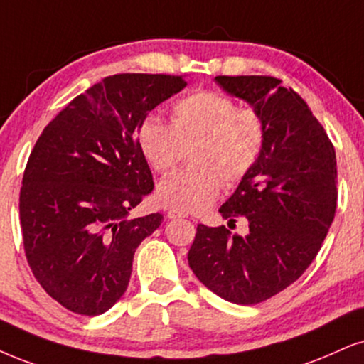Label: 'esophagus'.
<instances>
[{
    "label": "esophagus",
    "mask_w": 364,
    "mask_h": 364,
    "mask_svg": "<svg viewBox=\"0 0 364 364\" xmlns=\"http://www.w3.org/2000/svg\"><path fill=\"white\" fill-rule=\"evenodd\" d=\"M185 213H179V211H174V210H169L168 211V218L169 220H176V218H183Z\"/></svg>",
    "instance_id": "obj_1"
}]
</instances>
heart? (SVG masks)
<instances>
[{
  "instance_id": "heart-1",
  "label": "heart",
  "mask_w": 364,
  "mask_h": 364,
  "mask_svg": "<svg viewBox=\"0 0 364 364\" xmlns=\"http://www.w3.org/2000/svg\"><path fill=\"white\" fill-rule=\"evenodd\" d=\"M267 127L255 109H240L220 92H193L176 100L171 126L149 116L137 129V142L156 173H169L191 151L193 168L164 178L156 190L163 208L198 213L213 203L225 185H237L254 169Z\"/></svg>"
}]
</instances>
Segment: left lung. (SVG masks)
Here are the masks:
<instances>
[{
	"mask_svg": "<svg viewBox=\"0 0 364 364\" xmlns=\"http://www.w3.org/2000/svg\"><path fill=\"white\" fill-rule=\"evenodd\" d=\"M215 82L264 117L267 136L254 169L220 206L228 227L242 216L248 233L198 225L188 264L216 296L252 306L296 282L321 250L338 200L336 153L304 99L279 79L218 75Z\"/></svg>",
	"mask_w": 364,
	"mask_h": 364,
	"instance_id": "obj_1",
	"label": "left lung"
}]
</instances>
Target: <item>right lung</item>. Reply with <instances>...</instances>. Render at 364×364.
I'll list each match as a JSON object with an SVG mask.
<instances>
[{
	"mask_svg": "<svg viewBox=\"0 0 364 364\" xmlns=\"http://www.w3.org/2000/svg\"><path fill=\"white\" fill-rule=\"evenodd\" d=\"M185 87L178 75L105 77L36 141L20 191L23 245L35 279L65 309L97 316L126 292L136 248L163 222L129 218L154 188L137 129Z\"/></svg>",
	"mask_w": 364,
	"mask_h": 364,
	"instance_id": "1",
	"label": "right lung"
}]
</instances>
